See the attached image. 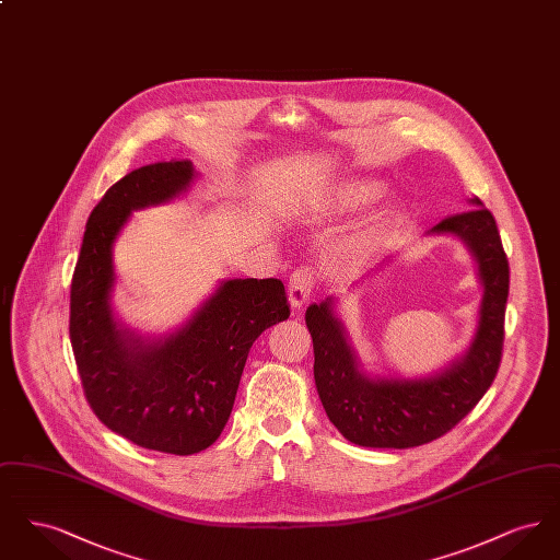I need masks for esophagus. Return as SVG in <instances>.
<instances>
[{
	"mask_svg": "<svg viewBox=\"0 0 560 560\" xmlns=\"http://www.w3.org/2000/svg\"><path fill=\"white\" fill-rule=\"evenodd\" d=\"M315 281H317V277H315L313 268L300 267L293 270L290 283H288V295H290L293 308H300L311 298Z\"/></svg>",
	"mask_w": 560,
	"mask_h": 560,
	"instance_id": "obj_1",
	"label": "esophagus"
}]
</instances>
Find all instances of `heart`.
Here are the masks:
<instances>
[{"label":"heart","instance_id":"b5f03b06","mask_svg":"<svg viewBox=\"0 0 560 560\" xmlns=\"http://www.w3.org/2000/svg\"><path fill=\"white\" fill-rule=\"evenodd\" d=\"M380 192L382 187L372 180H347L320 199V212H352L372 203Z\"/></svg>","mask_w":560,"mask_h":560}]
</instances>
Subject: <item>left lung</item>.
<instances>
[{
    "label": "left lung",
    "mask_w": 560,
    "mask_h": 560,
    "mask_svg": "<svg viewBox=\"0 0 560 560\" xmlns=\"http://www.w3.org/2000/svg\"><path fill=\"white\" fill-rule=\"evenodd\" d=\"M430 233H455L466 241L485 288L475 342L450 370L424 380H370L357 370L331 300L306 311L320 402L354 445L407 450L447 434L475 409L500 370L510 267L493 213L475 197L470 210L443 218Z\"/></svg>",
    "instance_id": "8db88e82"
}]
</instances>
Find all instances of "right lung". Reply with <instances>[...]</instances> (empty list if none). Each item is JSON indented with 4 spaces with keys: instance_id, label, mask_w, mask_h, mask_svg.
Listing matches in <instances>:
<instances>
[{
    "instance_id": "add662e5",
    "label": "right lung",
    "mask_w": 560,
    "mask_h": 560,
    "mask_svg": "<svg viewBox=\"0 0 560 560\" xmlns=\"http://www.w3.org/2000/svg\"><path fill=\"white\" fill-rule=\"evenodd\" d=\"M190 178V161H158L108 188L85 224L69 317L81 388L96 418L138 447L176 455L208 450L220 436L249 348L290 317L279 279H233L165 340L142 342L117 329L108 306L113 241L132 210L176 197Z\"/></svg>"
}]
</instances>
